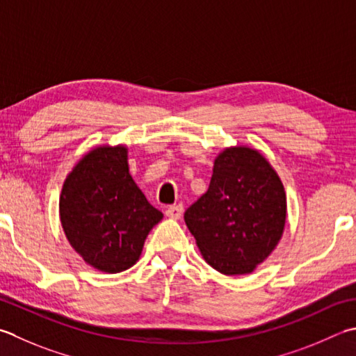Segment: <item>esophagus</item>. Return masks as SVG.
<instances>
[{
	"mask_svg": "<svg viewBox=\"0 0 356 356\" xmlns=\"http://www.w3.org/2000/svg\"><path fill=\"white\" fill-rule=\"evenodd\" d=\"M182 213H184L182 205H171V207L166 208V211H165L166 218H170V219H180Z\"/></svg>",
	"mask_w": 356,
	"mask_h": 356,
	"instance_id": "esophagus-1",
	"label": "esophagus"
}]
</instances>
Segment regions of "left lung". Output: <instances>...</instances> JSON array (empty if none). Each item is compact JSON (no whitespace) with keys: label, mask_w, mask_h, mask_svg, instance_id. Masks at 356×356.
Instances as JSON below:
<instances>
[{"label":"left lung","mask_w":356,"mask_h":356,"mask_svg":"<svg viewBox=\"0 0 356 356\" xmlns=\"http://www.w3.org/2000/svg\"><path fill=\"white\" fill-rule=\"evenodd\" d=\"M184 218L205 262L222 275H248L282 238L287 196L259 151L229 146L214 159L208 191Z\"/></svg>","instance_id":"1"}]
</instances>
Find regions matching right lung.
<instances>
[{
	"label": "right lung",
	"instance_id": "1",
	"mask_svg": "<svg viewBox=\"0 0 356 356\" xmlns=\"http://www.w3.org/2000/svg\"><path fill=\"white\" fill-rule=\"evenodd\" d=\"M162 218L129 174L124 145L90 149L61 188L63 232L83 261L104 273L134 266L146 236Z\"/></svg>",
	"mask_w": 356,
	"mask_h": 356
}]
</instances>
